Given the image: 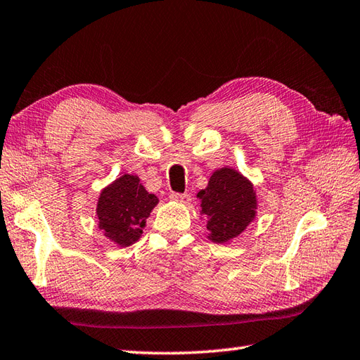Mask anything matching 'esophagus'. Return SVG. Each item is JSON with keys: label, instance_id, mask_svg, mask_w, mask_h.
<instances>
[{"label": "esophagus", "instance_id": "1", "mask_svg": "<svg viewBox=\"0 0 360 360\" xmlns=\"http://www.w3.org/2000/svg\"><path fill=\"white\" fill-rule=\"evenodd\" d=\"M170 200L181 202V204H188L190 202V195L188 193H172Z\"/></svg>", "mask_w": 360, "mask_h": 360}]
</instances>
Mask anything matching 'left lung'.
<instances>
[{
    "label": "left lung",
    "mask_w": 360,
    "mask_h": 360,
    "mask_svg": "<svg viewBox=\"0 0 360 360\" xmlns=\"http://www.w3.org/2000/svg\"><path fill=\"white\" fill-rule=\"evenodd\" d=\"M201 215L213 243L224 244L241 235L257 215V195L252 182L231 167L213 172L209 184L198 193Z\"/></svg>",
    "instance_id": "8db88e82"
}]
</instances>
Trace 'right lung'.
Masks as SVG:
<instances>
[{
  "mask_svg": "<svg viewBox=\"0 0 360 360\" xmlns=\"http://www.w3.org/2000/svg\"><path fill=\"white\" fill-rule=\"evenodd\" d=\"M158 202V196L148 193L136 174H122L98 196V229L117 246H131L141 238L147 218Z\"/></svg>",
  "mask_w": 360,
  "mask_h": 360,
  "instance_id": "1",
  "label": "right lung"
}]
</instances>
